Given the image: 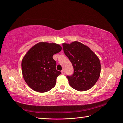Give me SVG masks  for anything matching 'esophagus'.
Wrapping results in <instances>:
<instances>
[{"label":"esophagus","instance_id":"34e87169","mask_svg":"<svg viewBox=\"0 0 123 123\" xmlns=\"http://www.w3.org/2000/svg\"><path fill=\"white\" fill-rule=\"evenodd\" d=\"M62 75H65V70L64 69H62Z\"/></svg>","mask_w":123,"mask_h":123}]
</instances>
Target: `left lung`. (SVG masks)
Here are the masks:
<instances>
[{
	"instance_id": "obj_1",
	"label": "left lung",
	"mask_w": 123,
	"mask_h": 123,
	"mask_svg": "<svg viewBox=\"0 0 123 123\" xmlns=\"http://www.w3.org/2000/svg\"><path fill=\"white\" fill-rule=\"evenodd\" d=\"M64 53L72 64L73 75L66 77L69 85L78 91L91 88L98 80L100 74L99 59L87 46L78 42L63 43Z\"/></svg>"
}]
</instances>
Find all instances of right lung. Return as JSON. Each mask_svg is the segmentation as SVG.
Listing matches in <instances>:
<instances>
[{
    "instance_id": "add662e5",
    "label": "right lung",
    "mask_w": 123,
    "mask_h": 123,
    "mask_svg": "<svg viewBox=\"0 0 123 123\" xmlns=\"http://www.w3.org/2000/svg\"><path fill=\"white\" fill-rule=\"evenodd\" d=\"M62 49L57 43L42 42L33 46L24 56L21 62L23 77L34 91L45 92L55 86L61 72L56 70V62L53 56Z\"/></svg>"
}]
</instances>
